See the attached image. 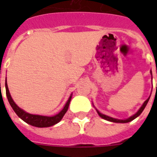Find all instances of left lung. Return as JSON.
<instances>
[{
    "label": "left lung",
    "instance_id": "left-lung-1",
    "mask_svg": "<svg viewBox=\"0 0 157 157\" xmlns=\"http://www.w3.org/2000/svg\"><path fill=\"white\" fill-rule=\"evenodd\" d=\"M151 76H152V74H151ZM149 98H150V97H149L147 99L145 102L144 103V104L142 105V107L139 108V110L138 111V112L135 113L134 115H133V116H131L130 117H129L128 119H125V120H119V119H115V118H112V117H108V116H106V115L104 114H102V113H100V112H98V110H97V112H98V114L99 115V117H102L103 119L104 120H107V121H112V122H116V123H127V122H129L131 121H133V120H134L136 117H138L139 116V115L141 114L142 112H143V111L144 110V108H145V107L147 106V103H148L149 101Z\"/></svg>",
    "mask_w": 157,
    "mask_h": 157
}]
</instances>
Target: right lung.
<instances>
[{"label":"right lung","instance_id":"add662e5","mask_svg":"<svg viewBox=\"0 0 157 157\" xmlns=\"http://www.w3.org/2000/svg\"><path fill=\"white\" fill-rule=\"evenodd\" d=\"M6 96H7V98H8L9 103H10V104L11 107L13 108V111L15 112L16 114L18 115V117H20L21 119L23 120V121H25L26 123H28V124H31L33 126L39 127V128L50 127L54 125V124H57V123H59L62 120V118L63 117V116L67 112V109H68L69 103H70V101H71V96L69 97L68 100L66 103L63 108L58 114H56L55 116H53V117H45V116H40V115L30 114V113H28L25 111H23V109H21L20 107H18L17 106V104L13 102V100L11 98L10 94V91H9L8 86H7L6 82Z\"/></svg>","mask_w":157,"mask_h":157}]
</instances>
